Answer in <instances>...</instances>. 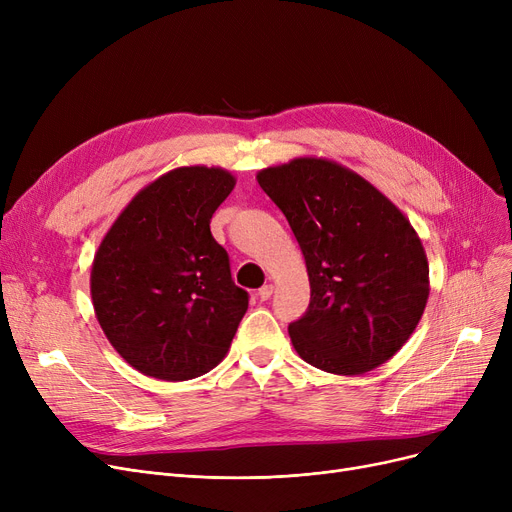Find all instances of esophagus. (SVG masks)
<instances>
[{
  "instance_id": "34e87169",
  "label": "esophagus",
  "mask_w": 512,
  "mask_h": 512,
  "mask_svg": "<svg viewBox=\"0 0 512 512\" xmlns=\"http://www.w3.org/2000/svg\"><path fill=\"white\" fill-rule=\"evenodd\" d=\"M272 292H274V288H272V284H265V286H261L259 290H257V297L261 299V301H267L272 297Z\"/></svg>"
}]
</instances>
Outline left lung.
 I'll use <instances>...</instances> for the list:
<instances>
[{"label":"left lung","instance_id":"8db88e82","mask_svg":"<svg viewBox=\"0 0 512 512\" xmlns=\"http://www.w3.org/2000/svg\"><path fill=\"white\" fill-rule=\"evenodd\" d=\"M257 182L297 238L311 284L305 315L288 326L309 365L359 375L392 359L429 297L421 240L371 182L336 161L297 157Z\"/></svg>","mask_w":512,"mask_h":512}]
</instances>
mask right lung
I'll list each match as a JSON object with an SVG mask.
<instances>
[{"label": "right lung", "instance_id": "obj_1", "mask_svg": "<svg viewBox=\"0 0 512 512\" xmlns=\"http://www.w3.org/2000/svg\"><path fill=\"white\" fill-rule=\"evenodd\" d=\"M236 178L184 166L159 176L124 207L91 267V299L103 334L149 378L184 382L218 365L249 294L209 230Z\"/></svg>", "mask_w": 512, "mask_h": 512}]
</instances>
